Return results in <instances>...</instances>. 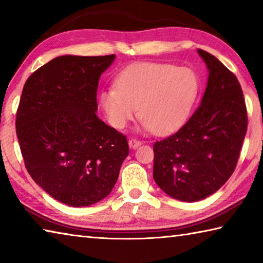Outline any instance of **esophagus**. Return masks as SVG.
Instances as JSON below:
<instances>
[{"instance_id": "obj_1", "label": "esophagus", "mask_w": 263, "mask_h": 263, "mask_svg": "<svg viewBox=\"0 0 263 263\" xmlns=\"http://www.w3.org/2000/svg\"><path fill=\"white\" fill-rule=\"evenodd\" d=\"M128 145H130L131 148H136L141 145V141L136 139V138H131V139H128Z\"/></svg>"}]
</instances>
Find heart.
<instances>
[{"label":"heart","instance_id":"obj_1","mask_svg":"<svg viewBox=\"0 0 263 263\" xmlns=\"http://www.w3.org/2000/svg\"><path fill=\"white\" fill-rule=\"evenodd\" d=\"M193 69L171 64L140 62L119 74L116 87L102 92L101 103L109 123L123 128L137 115L142 127L166 135L185 122L198 94Z\"/></svg>","mask_w":263,"mask_h":263}]
</instances>
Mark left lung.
Segmentation results:
<instances>
[{
  "label": "left lung",
  "instance_id": "left-lung-1",
  "mask_svg": "<svg viewBox=\"0 0 263 263\" xmlns=\"http://www.w3.org/2000/svg\"><path fill=\"white\" fill-rule=\"evenodd\" d=\"M209 69L201 104L174 135L153 145V177L167 195L197 202L226 183L247 132V109L235 75L198 50Z\"/></svg>",
  "mask_w": 263,
  "mask_h": 263
}]
</instances>
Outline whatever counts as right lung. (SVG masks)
Segmentation results:
<instances>
[{
	"instance_id": "1",
	"label": "right lung",
	"mask_w": 263,
	"mask_h": 263,
	"mask_svg": "<svg viewBox=\"0 0 263 263\" xmlns=\"http://www.w3.org/2000/svg\"><path fill=\"white\" fill-rule=\"evenodd\" d=\"M114 60L58 57L31 74L22 91L16 133L26 171L70 206L106 197L128 155L126 136L95 114L100 77Z\"/></svg>"
}]
</instances>
